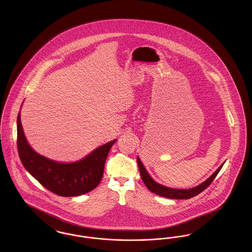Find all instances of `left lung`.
<instances>
[{"label": "left lung", "instance_id": "1", "mask_svg": "<svg viewBox=\"0 0 252 252\" xmlns=\"http://www.w3.org/2000/svg\"><path fill=\"white\" fill-rule=\"evenodd\" d=\"M137 162H138V166L140 170V174H141V178L144 181L145 186L149 189V191H151L156 194H158L160 196L163 197H167V198H172V199H189L191 197H193L195 195H197L198 193L203 192L206 188H208L210 186V184L214 181L216 179L217 174L219 173V171L221 170V168L223 166V164L216 170V172L206 180L203 183H201L200 185L192 188V189H188V190H180V189H172V188H168L163 185H160L158 183H157L155 180H152V178L148 175L147 171L144 167L143 163L141 162L140 158H137Z\"/></svg>", "mask_w": 252, "mask_h": 252}]
</instances>
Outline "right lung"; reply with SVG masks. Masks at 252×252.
<instances>
[{
	"label": "right lung",
	"mask_w": 252,
	"mask_h": 252,
	"mask_svg": "<svg viewBox=\"0 0 252 252\" xmlns=\"http://www.w3.org/2000/svg\"><path fill=\"white\" fill-rule=\"evenodd\" d=\"M116 140L98 147L83 159L60 163L38 155L24 136L20 113L17 119V146L25 169L50 192L60 196H76L91 192L103 178L105 162Z\"/></svg>",
	"instance_id": "add662e5"
}]
</instances>
